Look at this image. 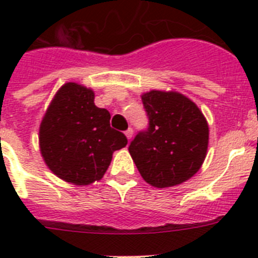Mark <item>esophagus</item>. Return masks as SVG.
Returning <instances> with one entry per match:
<instances>
[{
  "label": "esophagus",
  "instance_id": "esophagus-1",
  "mask_svg": "<svg viewBox=\"0 0 258 258\" xmlns=\"http://www.w3.org/2000/svg\"><path fill=\"white\" fill-rule=\"evenodd\" d=\"M125 136H126L127 140H132V137H133V129H132V127H129V129L125 132Z\"/></svg>",
  "mask_w": 258,
  "mask_h": 258
}]
</instances>
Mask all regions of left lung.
<instances>
[{
  "label": "left lung",
  "mask_w": 258,
  "mask_h": 258,
  "mask_svg": "<svg viewBox=\"0 0 258 258\" xmlns=\"http://www.w3.org/2000/svg\"><path fill=\"white\" fill-rule=\"evenodd\" d=\"M149 129L140 132L129 152L142 178L166 188L190 179L207 156L209 127L199 107L178 92L150 90L142 94Z\"/></svg>",
  "instance_id": "left-lung-1"
}]
</instances>
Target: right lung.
Listing matches in <instances>:
<instances>
[{
	"mask_svg": "<svg viewBox=\"0 0 258 258\" xmlns=\"http://www.w3.org/2000/svg\"><path fill=\"white\" fill-rule=\"evenodd\" d=\"M111 115L94 104L92 89L67 83L50 102L38 132L40 152L56 177L86 186L102 179L126 137L109 126Z\"/></svg>",
	"mask_w": 258,
	"mask_h": 258,
	"instance_id": "add662e5",
	"label": "right lung"
}]
</instances>
